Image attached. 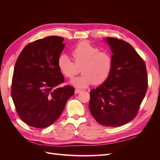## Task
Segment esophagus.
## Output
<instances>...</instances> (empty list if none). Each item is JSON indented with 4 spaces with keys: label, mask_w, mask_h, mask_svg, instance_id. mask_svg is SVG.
<instances>
[{
    "label": "esophagus",
    "mask_w": 160,
    "mask_h": 160,
    "mask_svg": "<svg viewBox=\"0 0 160 160\" xmlns=\"http://www.w3.org/2000/svg\"><path fill=\"white\" fill-rule=\"evenodd\" d=\"M81 91H82V90H81V89H75V94H78V93H81Z\"/></svg>",
    "instance_id": "esophagus-1"
}]
</instances>
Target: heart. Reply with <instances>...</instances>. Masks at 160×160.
<instances>
[{
  "instance_id": "b5f03b06",
  "label": "heart",
  "mask_w": 160,
  "mask_h": 160,
  "mask_svg": "<svg viewBox=\"0 0 160 160\" xmlns=\"http://www.w3.org/2000/svg\"><path fill=\"white\" fill-rule=\"evenodd\" d=\"M72 61L66 55H61L57 65L61 73L71 79L81 69L82 75L71 81L72 85L85 88L92 84L102 85L108 80L113 71V57L108 51H100L98 47L83 41L71 51Z\"/></svg>"
}]
</instances>
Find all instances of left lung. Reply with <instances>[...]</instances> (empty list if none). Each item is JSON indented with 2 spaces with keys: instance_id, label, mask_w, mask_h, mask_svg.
<instances>
[{
  "instance_id": "left-lung-1",
  "label": "left lung",
  "mask_w": 160,
  "mask_h": 160,
  "mask_svg": "<svg viewBox=\"0 0 160 160\" xmlns=\"http://www.w3.org/2000/svg\"><path fill=\"white\" fill-rule=\"evenodd\" d=\"M105 41L114 65L108 80L90 91L89 108L99 124L119 127L133 120L148 90L145 61L126 41L114 37Z\"/></svg>"
}]
</instances>
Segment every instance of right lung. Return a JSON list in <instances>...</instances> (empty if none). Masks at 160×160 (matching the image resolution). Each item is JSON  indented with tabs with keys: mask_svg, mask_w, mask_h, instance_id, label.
<instances>
[{
	"mask_svg": "<svg viewBox=\"0 0 160 160\" xmlns=\"http://www.w3.org/2000/svg\"><path fill=\"white\" fill-rule=\"evenodd\" d=\"M63 38L47 37L24 48L14 65L11 96L18 117L36 128L52 125L74 95L71 85L59 88L64 77L57 65Z\"/></svg>",
	"mask_w": 160,
	"mask_h": 160,
	"instance_id": "obj_1",
	"label": "right lung"
}]
</instances>
